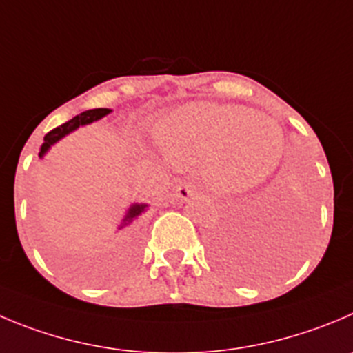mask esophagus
Masks as SVG:
<instances>
[{"label":"esophagus","instance_id":"1","mask_svg":"<svg viewBox=\"0 0 353 353\" xmlns=\"http://www.w3.org/2000/svg\"><path fill=\"white\" fill-rule=\"evenodd\" d=\"M193 193H195V186H193L192 183H181L179 186L176 188V195L177 199L181 200H188Z\"/></svg>","mask_w":353,"mask_h":353}]
</instances>
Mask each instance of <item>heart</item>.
I'll return each instance as SVG.
<instances>
[{
  "label": "heart",
  "mask_w": 353,
  "mask_h": 353,
  "mask_svg": "<svg viewBox=\"0 0 353 353\" xmlns=\"http://www.w3.org/2000/svg\"><path fill=\"white\" fill-rule=\"evenodd\" d=\"M158 150L176 167L202 163L221 192H245L276 169L284 132L272 117L242 106L190 102L154 123Z\"/></svg>",
  "instance_id": "heart-1"
}]
</instances>
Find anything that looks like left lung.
I'll list each match as a JSON object with an SVG mask.
<instances>
[{"label":"left lung","mask_w":353,"mask_h":353,"mask_svg":"<svg viewBox=\"0 0 353 353\" xmlns=\"http://www.w3.org/2000/svg\"><path fill=\"white\" fill-rule=\"evenodd\" d=\"M249 223V240L240 239L236 233H230V230L223 228L217 232L214 239L212 252L223 265L233 273H242V254L243 249H291L298 245L301 236L305 235V223L298 209L291 205V202L276 196V200L270 202L263 209L254 210L251 214Z\"/></svg>","instance_id":"obj_1"}]
</instances>
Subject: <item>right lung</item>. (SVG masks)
<instances>
[{"label": "right lung", "instance_id": "obj_1", "mask_svg": "<svg viewBox=\"0 0 353 353\" xmlns=\"http://www.w3.org/2000/svg\"><path fill=\"white\" fill-rule=\"evenodd\" d=\"M111 110H108V108H97V110H88V111H83V113H80L78 117H74L72 120L65 121V123H62L61 127L54 128V130H50L45 136V143H43L41 150H39V157H43V154L47 153L48 148L52 146L54 143H57L61 137H64L65 134H69V132H72L74 128H78L80 125H85V123H92V121L99 120V118L106 117L108 113H110ZM144 209H146V205H139V203H136V205H132L130 209H128V214L125 216L123 219V225H128V223H132V219H136L137 216H139L141 212H144Z\"/></svg>", "mask_w": 353, "mask_h": 353}]
</instances>
